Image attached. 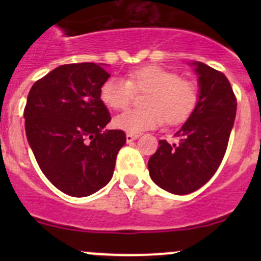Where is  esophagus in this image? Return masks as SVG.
Wrapping results in <instances>:
<instances>
[{
  "instance_id": "esophagus-1",
  "label": "esophagus",
  "mask_w": 261,
  "mask_h": 261,
  "mask_svg": "<svg viewBox=\"0 0 261 261\" xmlns=\"http://www.w3.org/2000/svg\"><path fill=\"white\" fill-rule=\"evenodd\" d=\"M138 138L139 135H136V134H126V141H127V143H133V141L136 140Z\"/></svg>"
}]
</instances>
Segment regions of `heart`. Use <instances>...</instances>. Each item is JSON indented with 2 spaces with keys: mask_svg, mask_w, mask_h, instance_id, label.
I'll return each mask as SVG.
<instances>
[{
  "mask_svg": "<svg viewBox=\"0 0 261 261\" xmlns=\"http://www.w3.org/2000/svg\"><path fill=\"white\" fill-rule=\"evenodd\" d=\"M134 91L147 92L144 110H128L114 118V126L127 134H140L162 126L184 122L193 114L198 92L192 82L159 65H144L128 73V80L112 77L102 84L99 97L109 109L125 110Z\"/></svg>",
  "mask_w": 261,
  "mask_h": 261,
  "instance_id": "obj_1",
  "label": "heart"
}]
</instances>
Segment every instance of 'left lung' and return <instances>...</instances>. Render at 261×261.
<instances>
[{"mask_svg":"<svg viewBox=\"0 0 261 261\" xmlns=\"http://www.w3.org/2000/svg\"><path fill=\"white\" fill-rule=\"evenodd\" d=\"M198 77V102L174 134L178 144L159 141L147 163L152 181L173 194H188L207 183L220 167L236 116V102L226 75L201 62L188 63Z\"/></svg>","mask_w":261,"mask_h":261,"instance_id":"8db88e82","label":"left lung"}]
</instances>
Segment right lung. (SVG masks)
<instances>
[{
  "mask_svg": "<svg viewBox=\"0 0 261 261\" xmlns=\"http://www.w3.org/2000/svg\"><path fill=\"white\" fill-rule=\"evenodd\" d=\"M105 65H60L29 92L23 112L29 145L44 175L68 196L103 188L126 143L123 131L105 128L111 121L99 97L110 77Z\"/></svg>",
  "mask_w": 261,
  "mask_h": 261,
  "instance_id": "add662e5",
  "label": "right lung"
}]
</instances>
